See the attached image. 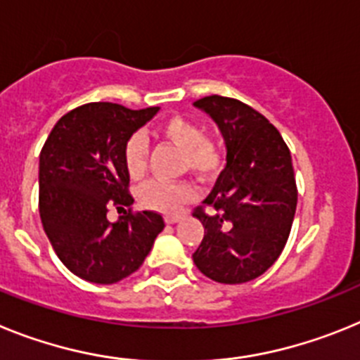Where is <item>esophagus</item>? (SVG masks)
Here are the masks:
<instances>
[{
    "label": "esophagus",
    "mask_w": 360,
    "mask_h": 360,
    "mask_svg": "<svg viewBox=\"0 0 360 360\" xmlns=\"http://www.w3.org/2000/svg\"><path fill=\"white\" fill-rule=\"evenodd\" d=\"M178 219H180V214H167V216H165V221H167V224H176Z\"/></svg>",
    "instance_id": "obj_1"
}]
</instances>
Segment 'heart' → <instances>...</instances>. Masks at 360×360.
<instances>
[{
  "instance_id": "b5f03b06",
  "label": "heart",
  "mask_w": 360,
  "mask_h": 360,
  "mask_svg": "<svg viewBox=\"0 0 360 360\" xmlns=\"http://www.w3.org/2000/svg\"><path fill=\"white\" fill-rule=\"evenodd\" d=\"M157 136L182 151V167L200 176H211L221 164V153L214 141L203 135L195 120L173 115L158 122ZM124 167L131 180L144 176L148 164V144L141 133H133L122 151ZM146 207L160 212H176L196 198V187L189 182H148L139 193Z\"/></svg>"
}]
</instances>
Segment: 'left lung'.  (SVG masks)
I'll return each mask as SVG.
<instances>
[{
	"label": "left lung",
	"mask_w": 360,
	"mask_h": 360,
	"mask_svg": "<svg viewBox=\"0 0 360 360\" xmlns=\"http://www.w3.org/2000/svg\"><path fill=\"white\" fill-rule=\"evenodd\" d=\"M195 106L218 124L227 165L193 212L205 229L193 262L212 281H252L274 265L290 234L297 205L290 149L259 111L238 98L209 95Z\"/></svg>",
	"instance_id": "obj_1"
}]
</instances>
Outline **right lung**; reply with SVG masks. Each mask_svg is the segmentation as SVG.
<instances>
[{"label":"right lung","instance_id":"obj_1","mask_svg":"<svg viewBox=\"0 0 360 360\" xmlns=\"http://www.w3.org/2000/svg\"><path fill=\"white\" fill-rule=\"evenodd\" d=\"M158 111L88 103L57 120L39 155V214L63 265L79 278L111 285L144 263L165 227L155 211L131 212L124 144ZM110 207L128 208L111 224Z\"/></svg>","mask_w":360,"mask_h":360}]
</instances>
